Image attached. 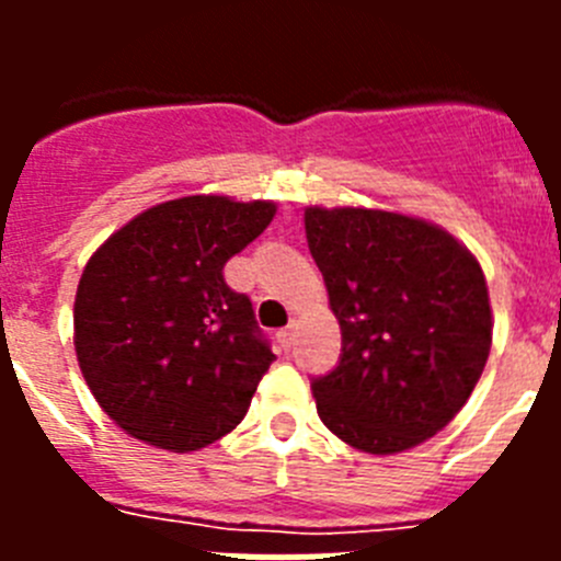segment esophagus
I'll return each instance as SVG.
<instances>
[{
	"instance_id": "34e87169",
	"label": "esophagus",
	"mask_w": 561,
	"mask_h": 561,
	"mask_svg": "<svg viewBox=\"0 0 561 561\" xmlns=\"http://www.w3.org/2000/svg\"><path fill=\"white\" fill-rule=\"evenodd\" d=\"M295 329H297V325L289 323V325H286V329L277 331V342L284 345V351H289L291 345H295Z\"/></svg>"
}]
</instances>
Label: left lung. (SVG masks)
<instances>
[{
  "mask_svg": "<svg viewBox=\"0 0 561 561\" xmlns=\"http://www.w3.org/2000/svg\"><path fill=\"white\" fill-rule=\"evenodd\" d=\"M306 238L342 331L336 368L311 379L323 424L370 455L433 438L492 348L474 255L440 227L365 207H309Z\"/></svg>",
  "mask_w": 561,
  "mask_h": 561,
  "instance_id": "left-lung-1",
  "label": "left lung"
}]
</instances>
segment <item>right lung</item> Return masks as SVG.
Segmentation results:
<instances>
[{"mask_svg":"<svg viewBox=\"0 0 561 561\" xmlns=\"http://www.w3.org/2000/svg\"><path fill=\"white\" fill-rule=\"evenodd\" d=\"M272 216V202L185 196L140 213L89 257L78 365L128 435L193 453L241 424L275 354L225 264Z\"/></svg>","mask_w":561,"mask_h":561,"instance_id":"1","label":"right lung"}]
</instances>
